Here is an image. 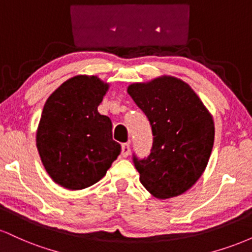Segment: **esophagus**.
Here are the masks:
<instances>
[{
	"label": "esophagus",
	"mask_w": 252,
	"mask_h": 252,
	"mask_svg": "<svg viewBox=\"0 0 252 252\" xmlns=\"http://www.w3.org/2000/svg\"><path fill=\"white\" fill-rule=\"evenodd\" d=\"M130 154V144L129 143H123L122 144V156L126 158Z\"/></svg>",
	"instance_id": "1"
}]
</instances>
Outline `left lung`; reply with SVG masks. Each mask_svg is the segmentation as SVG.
<instances>
[{
    "mask_svg": "<svg viewBox=\"0 0 252 252\" xmlns=\"http://www.w3.org/2000/svg\"><path fill=\"white\" fill-rule=\"evenodd\" d=\"M128 94L148 118L154 136L147 158L132 154L141 184L158 199L182 194L209 162L215 141L212 116L190 86L174 77L132 84Z\"/></svg>",
    "mask_w": 252,
    "mask_h": 252,
    "instance_id": "8db88e82",
    "label": "left lung"
}]
</instances>
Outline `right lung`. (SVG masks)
<instances>
[{"instance_id": "right-lung-1", "label": "right lung", "mask_w": 252, "mask_h": 252, "mask_svg": "<svg viewBox=\"0 0 252 252\" xmlns=\"http://www.w3.org/2000/svg\"><path fill=\"white\" fill-rule=\"evenodd\" d=\"M109 85L94 76H77L46 100L36 147L47 173L60 186L83 189L99 181L121 153L112 123L98 112Z\"/></svg>"}]
</instances>
